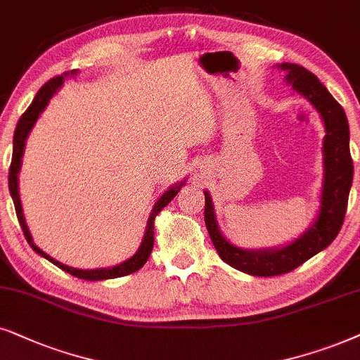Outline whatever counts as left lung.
I'll use <instances>...</instances> for the list:
<instances>
[{
  "mask_svg": "<svg viewBox=\"0 0 360 360\" xmlns=\"http://www.w3.org/2000/svg\"><path fill=\"white\" fill-rule=\"evenodd\" d=\"M293 89L304 95L324 120V184L318 220L308 232L290 245L278 250H242L225 240L219 232L210 195L205 194L204 220L219 257L230 266L255 276H276L293 271L336 238L346 217L354 165L349 150V123L344 108L313 72L298 64L278 65Z\"/></svg>",
  "mask_w": 360,
  "mask_h": 360,
  "instance_id": "left-lung-1",
  "label": "left lung"
}]
</instances>
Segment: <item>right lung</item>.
Returning a JSON list of instances; mask_svg holds the SVG:
<instances>
[{"mask_svg": "<svg viewBox=\"0 0 360 360\" xmlns=\"http://www.w3.org/2000/svg\"><path fill=\"white\" fill-rule=\"evenodd\" d=\"M72 74H74V70H72ZM62 82H64V75H57V77H54V79H51L49 82H46L44 85H42V87L39 89V92L36 94L34 100H32V103L27 107L26 112L21 115V118H19V122L16 124V130H14L13 160H11V166H9V193H11V198L14 200V209H16L18 220H19V224H21L24 237H26L27 243L32 247V250H34L36 253H39L41 257L47 258V260H49L51 263H54L56 266H59L60 270L70 273V275L80 278V280L98 281V280H108V278H118V276L130 275V273H135L140 270V268L146 263L148 258H150L153 245H155V217L161 212L162 207H166V205L171 202V199H174V195L179 193V189L183 188L184 183L172 186L171 189H167L166 193L162 194L160 199H158V202L155 204V207H153L151 214H150V219H148L145 238H143L140 250H138L135 255L130 258V260L120 263V265L112 266V268H100V270H77V268L67 266V265H64V263L54 260V258L42 252L39 247L34 245L30 230H27L26 220H24L21 200H19V191H18V172H19V167H21L24 145H26V138H27V135H30L31 128L34 127L36 120L39 118L41 112L46 108V105L49 103L51 97L57 92V89L60 87Z\"/></svg>", "mask_w": 360, "mask_h": 360, "instance_id": "1", "label": "right lung"}]
</instances>
